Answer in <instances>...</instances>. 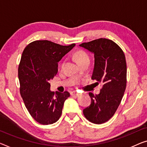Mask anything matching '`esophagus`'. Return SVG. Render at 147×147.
Segmentation results:
<instances>
[{"label":"esophagus","mask_w":147,"mask_h":147,"mask_svg":"<svg viewBox=\"0 0 147 147\" xmlns=\"http://www.w3.org/2000/svg\"><path fill=\"white\" fill-rule=\"evenodd\" d=\"M70 94L71 96H78L79 94H80L78 92H76V91H72V92H71Z\"/></svg>","instance_id":"1"}]
</instances>
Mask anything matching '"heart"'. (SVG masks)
I'll return each mask as SVG.
<instances>
[{
    "instance_id": "obj_1",
    "label": "heart",
    "mask_w": 147,
    "mask_h": 147,
    "mask_svg": "<svg viewBox=\"0 0 147 147\" xmlns=\"http://www.w3.org/2000/svg\"><path fill=\"white\" fill-rule=\"evenodd\" d=\"M74 57L78 61L79 64L81 63L84 61L89 60V55H87L86 52L83 50H78L75 53H74Z\"/></svg>"
}]
</instances>
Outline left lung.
Listing matches in <instances>:
<instances>
[{
    "label": "left lung",
    "instance_id": "obj_1",
    "mask_svg": "<svg viewBox=\"0 0 147 147\" xmlns=\"http://www.w3.org/2000/svg\"><path fill=\"white\" fill-rule=\"evenodd\" d=\"M80 46L94 53V66L91 79L97 83H102L98 94L89 93L91 103L83 110V114L93 123H105L116 112L125 91V56L116 42L105 38L83 42Z\"/></svg>",
    "mask_w": 147,
    "mask_h": 147
}]
</instances>
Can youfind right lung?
Instances as JSON below:
<instances>
[{"instance_id": "add662e5", "label": "right lung", "mask_w": 147, "mask_h": 147, "mask_svg": "<svg viewBox=\"0 0 147 147\" xmlns=\"http://www.w3.org/2000/svg\"><path fill=\"white\" fill-rule=\"evenodd\" d=\"M63 46L47 40H35L26 46L18 66L20 91L32 118L42 125L59 119L67 91L52 92L49 81L58 73V62L75 47Z\"/></svg>"}]
</instances>
